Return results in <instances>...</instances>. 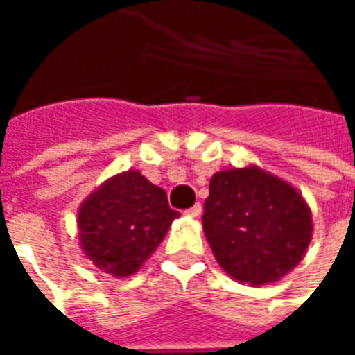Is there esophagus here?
I'll use <instances>...</instances> for the list:
<instances>
[{"mask_svg":"<svg viewBox=\"0 0 355 355\" xmlns=\"http://www.w3.org/2000/svg\"><path fill=\"white\" fill-rule=\"evenodd\" d=\"M200 213H202V205L200 203H194L190 209H186V215H190V217H200Z\"/></svg>","mask_w":355,"mask_h":355,"instance_id":"obj_1","label":"esophagus"}]
</instances>
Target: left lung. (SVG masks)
<instances>
[{
    "label": "left lung",
    "instance_id": "1",
    "mask_svg": "<svg viewBox=\"0 0 355 355\" xmlns=\"http://www.w3.org/2000/svg\"><path fill=\"white\" fill-rule=\"evenodd\" d=\"M203 209L215 259L230 277L254 286L294 269L311 240L304 198L255 167L215 173Z\"/></svg>",
    "mask_w": 355,
    "mask_h": 355
}]
</instances>
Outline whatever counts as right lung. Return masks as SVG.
<instances>
[{"label":"right lung","instance_id":"right-lung-1","mask_svg":"<svg viewBox=\"0 0 355 355\" xmlns=\"http://www.w3.org/2000/svg\"><path fill=\"white\" fill-rule=\"evenodd\" d=\"M177 215L163 188L138 171H126L107 180L80 207V244L96 267L128 277L159 246Z\"/></svg>","mask_w":355,"mask_h":355}]
</instances>
